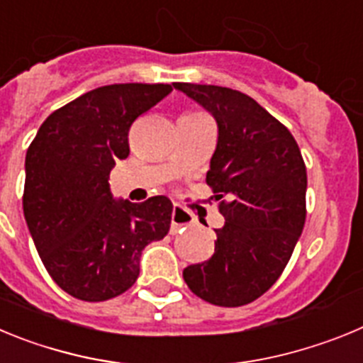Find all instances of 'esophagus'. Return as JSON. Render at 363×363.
<instances>
[{
	"label": "esophagus",
	"mask_w": 363,
	"mask_h": 363,
	"mask_svg": "<svg viewBox=\"0 0 363 363\" xmlns=\"http://www.w3.org/2000/svg\"><path fill=\"white\" fill-rule=\"evenodd\" d=\"M189 225V213L182 209L179 205L172 207V223H171V233L176 234L179 229H185Z\"/></svg>",
	"instance_id": "1"
}]
</instances>
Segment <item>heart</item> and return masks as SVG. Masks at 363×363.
<instances>
[{
    "label": "heart",
    "mask_w": 363,
    "mask_h": 363,
    "mask_svg": "<svg viewBox=\"0 0 363 363\" xmlns=\"http://www.w3.org/2000/svg\"><path fill=\"white\" fill-rule=\"evenodd\" d=\"M189 116H201V114H203V112H196V111H192V112H187Z\"/></svg>",
    "instance_id": "1"
}]
</instances>
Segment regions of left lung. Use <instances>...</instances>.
<instances>
[{"instance_id":"left-lung-1","label":"left lung","mask_w":363,"mask_h":363,"mask_svg":"<svg viewBox=\"0 0 363 363\" xmlns=\"http://www.w3.org/2000/svg\"><path fill=\"white\" fill-rule=\"evenodd\" d=\"M174 89L218 123L207 185L225 218L214 229V255L185 267L184 280L214 306H247L277 284L303 230L306 163L289 129L251 96L196 83H174Z\"/></svg>"}]
</instances>
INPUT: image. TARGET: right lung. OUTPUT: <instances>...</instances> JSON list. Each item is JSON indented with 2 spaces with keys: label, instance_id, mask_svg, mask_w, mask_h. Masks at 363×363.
Returning a JSON list of instances; mask_svg holds the SVG:
<instances>
[{
  "label": "right lung",
  "instance_id": "1",
  "mask_svg": "<svg viewBox=\"0 0 363 363\" xmlns=\"http://www.w3.org/2000/svg\"><path fill=\"white\" fill-rule=\"evenodd\" d=\"M171 91L167 83L98 86L54 111L28 147L25 220L45 269L70 296H120L138 280L145 245L169 233V198L112 200L108 174L129 156L130 125Z\"/></svg>",
  "mask_w": 363,
  "mask_h": 363
}]
</instances>
